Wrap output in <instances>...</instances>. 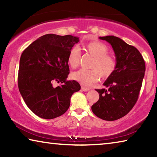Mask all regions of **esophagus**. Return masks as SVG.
I'll use <instances>...</instances> for the list:
<instances>
[{
	"label": "esophagus",
	"instance_id": "obj_1",
	"mask_svg": "<svg viewBox=\"0 0 157 157\" xmlns=\"http://www.w3.org/2000/svg\"><path fill=\"white\" fill-rule=\"evenodd\" d=\"M81 89H82L83 91H89V90H90L89 88H86V87H85V86H82Z\"/></svg>",
	"mask_w": 157,
	"mask_h": 157
}]
</instances>
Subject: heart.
<instances>
[{
    "label": "heart",
    "mask_w": 157,
    "mask_h": 157,
    "mask_svg": "<svg viewBox=\"0 0 157 157\" xmlns=\"http://www.w3.org/2000/svg\"><path fill=\"white\" fill-rule=\"evenodd\" d=\"M86 52L94 57V60L90 65L91 69H79L72 73L74 79L84 85H90L98 78H108L116 68V62L114 58L107 55V47L99 41H92L84 47ZM80 52L77 47H73L69 51L68 63L71 67L75 68L79 65Z\"/></svg>",
    "instance_id": "obj_1"
}]
</instances>
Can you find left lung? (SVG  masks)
Listing matches in <instances>:
<instances>
[{
	"mask_svg": "<svg viewBox=\"0 0 157 157\" xmlns=\"http://www.w3.org/2000/svg\"><path fill=\"white\" fill-rule=\"evenodd\" d=\"M111 44L115 53L116 68L103 85L95 89L100 98L92 105L95 116L112 121L128 113L136 104L145 72V61L136 48L115 36H100Z\"/></svg>",
	"mask_w": 157,
	"mask_h": 157,
	"instance_id": "left-lung-1",
	"label": "left lung"
}]
</instances>
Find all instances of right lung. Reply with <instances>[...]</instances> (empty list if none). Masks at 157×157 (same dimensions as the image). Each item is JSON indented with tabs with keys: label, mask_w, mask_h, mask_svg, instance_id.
I'll return each instance as SVG.
<instances>
[{
	"label": "right lung",
	"mask_w": 157,
	"mask_h": 157,
	"mask_svg": "<svg viewBox=\"0 0 157 157\" xmlns=\"http://www.w3.org/2000/svg\"><path fill=\"white\" fill-rule=\"evenodd\" d=\"M79 41V37L72 35L45 34L21 55L18 89L28 108L41 118L62 116L69 108L72 95L80 90L78 82L66 79L68 53ZM55 81L61 85L54 87Z\"/></svg>",
	"instance_id": "1"
}]
</instances>
